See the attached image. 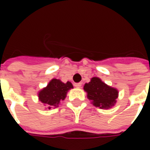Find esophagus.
<instances>
[{
	"instance_id": "34e87169",
	"label": "esophagus",
	"mask_w": 150,
	"mask_h": 150,
	"mask_svg": "<svg viewBox=\"0 0 150 150\" xmlns=\"http://www.w3.org/2000/svg\"><path fill=\"white\" fill-rule=\"evenodd\" d=\"M74 86L76 88H81L82 87V83H74Z\"/></svg>"
}]
</instances>
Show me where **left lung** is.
I'll list each match as a JSON object with an SVG mask.
<instances>
[{"instance_id":"8db88e82","label":"left lung","mask_w":150,"mask_h":150,"mask_svg":"<svg viewBox=\"0 0 150 150\" xmlns=\"http://www.w3.org/2000/svg\"><path fill=\"white\" fill-rule=\"evenodd\" d=\"M83 89L91 103L99 108L109 109L117 103L118 90L107 85L98 77L92 78L89 83L84 84Z\"/></svg>"}]
</instances>
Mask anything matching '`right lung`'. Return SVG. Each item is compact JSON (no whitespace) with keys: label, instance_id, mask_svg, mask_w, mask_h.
<instances>
[{"label":"right lung","instance_id":"obj_1","mask_svg":"<svg viewBox=\"0 0 150 150\" xmlns=\"http://www.w3.org/2000/svg\"><path fill=\"white\" fill-rule=\"evenodd\" d=\"M73 88L70 82L62 83L60 79L52 78L47 87L38 92V100L47 109L55 108L59 106L61 103L66 98L68 91Z\"/></svg>","mask_w":150,"mask_h":150}]
</instances>
